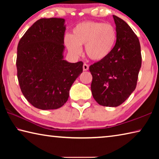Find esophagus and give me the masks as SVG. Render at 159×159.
Listing matches in <instances>:
<instances>
[{
  "label": "esophagus",
  "instance_id": "34e87169",
  "mask_svg": "<svg viewBox=\"0 0 159 159\" xmlns=\"http://www.w3.org/2000/svg\"><path fill=\"white\" fill-rule=\"evenodd\" d=\"M83 71H88V69H89V66H88V64L84 63L83 65Z\"/></svg>",
  "mask_w": 159,
  "mask_h": 159
}]
</instances>
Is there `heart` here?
Listing matches in <instances>:
<instances>
[{
	"instance_id": "b5f03b06",
	"label": "heart",
	"mask_w": 159,
	"mask_h": 159,
	"mask_svg": "<svg viewBox=\"0 0 159 159\" xmlns=\"http://www.w3.org/2000/svg\"><path fill=\"white\" fill-rule=\"evenodd\" d=\"M116 39V30L111 24L85 21L75 26L71 36H66L64 42L73 55H79L80 47L85 45V52L91 60L102 61L111 54Z\"/></svg>"
}]
</instances>
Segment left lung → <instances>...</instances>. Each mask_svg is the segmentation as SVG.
<instances>
[{
	"label": "left lung",
	"mask_w": 159,
	"mask_h": 159,
	"mask_svg": "<svg viewBox=\"0 0 159 159\" xmlns=\"http://www.w3.org/2000/svg\"><path fill=\"white\" fill-rule=\"evenodd\" d=\"M117 39L111 54L89 67L94 99L104 107H118L135 89L142 64L138 36L125 21L113 15Z\"/></svg>",
	"instance_id": "1"
}]
</instances>
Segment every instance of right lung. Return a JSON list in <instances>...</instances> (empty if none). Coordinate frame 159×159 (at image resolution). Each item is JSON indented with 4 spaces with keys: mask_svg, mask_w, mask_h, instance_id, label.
Instances as JSON below:
<instances>
[{
    "mask_svg": "<svg viewBox=\"0 0 159 159\" xmlns=\"http://www.w3.org/2000/svg\"><path fill=\"white\" fill-rule=\"evenodd\" d=\"M64 19H40L21 38L16 65L21 93L37 109H57L83 72V61L63 60Z\"/></svg>",
    "mask_w": 159,
    "mask_h": 159,
    "instance_id": "1",
    "label": "right lung"
}]
</instances>
